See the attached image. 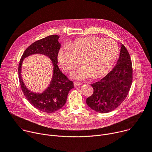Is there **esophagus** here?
Wrapping results in <instances>:
<instances>
[{
    "instance_id": "esophagus-1",
    "label": "esophagus",
    "mask_w": 152,
    "mask_h": 152,
    "mask_svg": "<svg viewBox=\"0 0 152 152\" xmlns=\"http://www.w3.org/2000/svg\"><path fill=\"white\" fill-rule=\"evenodd\" d=\"M82 85V83H81V82H76V81H75V82H74V85H75V86H80V85Z\"/></svg>"
}]
</instances>
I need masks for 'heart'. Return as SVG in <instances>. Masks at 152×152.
<instances>
[{"instance_id": "b5f03b06", "label": "heart", "mask_w": 152, "mask_h": 152, "mask_svg": "<svg viewBox=\"0 0 152 152\" xmlns=\"http://www.w3.org/2000/svg\"><path fill=\"white\" fill-rule=\"evenodd\" d=\"M118 53V46L114 40L89 37L77 39L61 48L57 59L64 70L70 72L77 66L76 58H81L82 66L73 76L80 79L91 76L97 79L109 72Z\"/></svg>"}]
</instances>
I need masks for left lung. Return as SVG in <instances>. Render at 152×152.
<instances>
[{
    "label": "left lung",
    "mask_w": 152,
    "mask_h": 152,
    "mask_svg": "<svg viewBox=\"0 0 152 152\" xmlns=\"http://www.w3.org/2000/svg\"><path fill=\"white\" fill-rule=\"evenodd\" d=\"M132 65L129 53L122 44L116 66L100 80L91 84L94 91L86 100L93 110L110 113L126 98L132 82Z\"/></svg>",
    "instance_id": "left-lung-1"
}]
</instances>
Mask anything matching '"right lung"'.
<instances>
[{
	"label": "right lung",
	"mask_w": 152,
	"mask_h": 152,
	"mask_svg": "<svg viewBox=\"0 0 152 152\" xmlns=\"http://www.w3.org/2000/svg\"><path fill=\"white\" fill-rule=\"evenodd\" d=\"M59 38L57 35H52L34 42L25 50L18 64L19 81L25 97L37 110L47 113L61 109L66 103L70 90L74 87L73 82L61 72L58 66L57 55L61 48ZM38 53L49 57L54 66L51 83L42 94L34 93L28 89L21 77V65L24 59L31 54Z\"/></svg>",
	"instance_id": "right-lung-1"
}]
</instances>
